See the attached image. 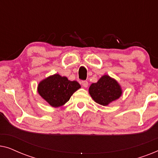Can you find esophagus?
Masks as SVG:
<instances>
[{"instance_id": "esophagus-1", "label": "esophagus", "mask_w": 158, "mask_h": 158, "mask_svg": "<svg viewBox=\"0 0 158 158\" xmlns=\"http://www.w3.org/2000/svg\"><path fill=\"white\" fill-rule=\"evenodd\" d=\"M81 84H82V85H83V87H84V88H87L88 85V81H82L81 82Z\"/></svg>"}]
</instances>
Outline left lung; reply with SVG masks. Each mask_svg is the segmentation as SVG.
<instances>
[{
  "instance_id": "left-lung-1",
  "label": "left lung",
  "mask_w": 158,
  "mask_h": 158,
  "mask_svg": "<svg viewBox=\"0 0 158 158\" xmlns=\"http://www.w3.org/2000/svg\"><path fill=\"white\" fill-rule=\"evenodd\" d=\"M89 94L95 102L102 106H108L119 98L122 94V90L115 79L105 75L97 83L90 85Z\"/></svg>"
}]
</instances>
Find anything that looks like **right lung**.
Here are the masks:
<instances>
[{
  "label": "right lung",
  "instance_id": "add662e5",
  "mask_svg": "<svg viewBox=\"0 0 158 158\" xmlns=\"http://www.w3.org/2000/svg\"><path fill=\"white\" fill-rule=\"evenodd\" d=\"M81 88L77 81H70L59 74L49 76L38 85L39 94L52 107H60L70 100L74 93Z\"/></svg>",
  "mask_w": 158,
  "mask_h": 158
}]
</instances>
